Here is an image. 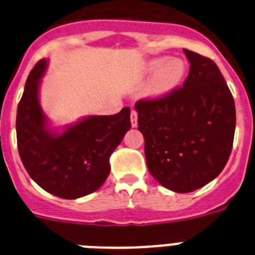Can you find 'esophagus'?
<instances>
[{
	"label": "esophagus",
	"mask_w": 255,
	"mask_h": 255,
	"mask_svg": "<svg viewBox=\"0 0 255 255\" xmlns=\"http://www.w3.org/2000/svg\"><path fill=\"white\" fill-rule=\"evenodd\" d=\"M130 120H131V126L132 128H136L138 126V112L132 110L131 114H130Z\"/></svg>",
	"instance_id": "34e87169"
}]
</instances>
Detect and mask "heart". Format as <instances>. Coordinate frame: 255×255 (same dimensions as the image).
Here are the masks:
<instances>
[{
  "label": "heart",
  "mask_w": 255,
  "mask_h": 255,
  "mask_svg": "<svg viewBox=\"0 0 255 255\" xmlns=\"http://www.w3.org/2000/svg\"><path fill=\"white\" fill-rule=\"evenodd\" d=\"M147 71L154 73L148 89L149 96L163 97L176 89L185 78L186 64L181 58H153L147 64Z\"/></svg>",
  "instance_id": "obj_1"
}]
</instances>
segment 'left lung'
I'll use <instances>...</instances> for the list:
<instances>
[{
	"instance_id": "left-lung-1",
	"label": "left lung",
	"mask_w": 255,
	"mask_h": 255,
	"mask_svg": "<svg viewBox=\"0 0 255 255\" xmlns=\"http://www.w3.org/2000/svg\"><path fill=\"white\" fill-rule=\"evenodd\" d=\"M190 70L182 87L135 103L150 175L164 188L190 193L218 176L231 154L236 112L217 65L184 49Z\"/></svg>"
}]
</instances>
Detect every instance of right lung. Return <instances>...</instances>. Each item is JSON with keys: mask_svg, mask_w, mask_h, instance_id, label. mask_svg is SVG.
Here are the masks:
<instances>
[{"mask_svg": "<svg viewBox=\"0 0 255 255\" xmlns=\"http://www.w3.org/2000/svg\"><path fill=\"white\" fill-rule=\"evenodd\" d=\"M46 69L47 60L38 61L26 79L17 106V149L40 188L62 199H76L100 189L107 179L110 155L131 128L130 108L110 116H88L61 134L52 131L38 96Z\"/></svg>", "mask_w": 255, "mask_h": 255, "instance_id": "obj_1", "label": "right lung"}]
</instances>
